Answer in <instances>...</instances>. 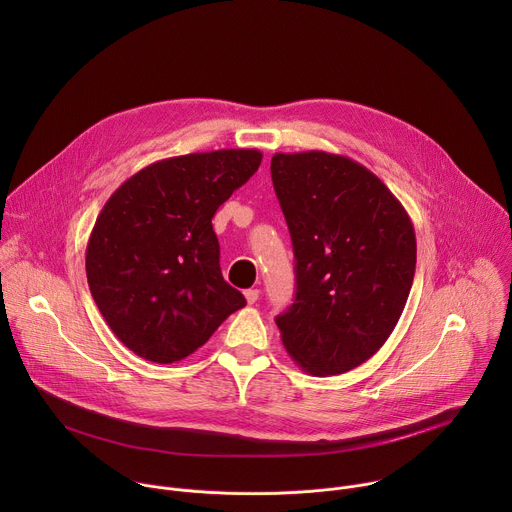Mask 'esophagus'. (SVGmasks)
Listing matches in <instances>:
<instances>
[{
  "label": "esophagus",
  "mask_w": 512,
  "mask_h": 512,
  "mask_svg": "<svg viewBox=\"0 0 512 512\" xmlns=\"http://www.w3.org/2000/svg\"><path fill=\"white\" fill-rule=\"evenodd\" d=\"M259 294H261V291H259V289H255V287L245 289V300H247L249 304H255V302L259 300Z\"/></svg>",
  "instance_id": "obj_1"
}]
</instances>
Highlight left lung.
<instances>
[{"instance_id": "8db88e82", "label": "left lung", "mask_w": 512, "mask_h": 512, "mask_svg": "<svg viewBox=\"0 0 512 512\" xmlns=\"http://www.w3.org/2000/svg\"><path fill=\"white\" fill-rule=\"evenodd\" d=\"M271 180L296 255V300L275 318L281 342L314 377L348 373L403 314L417 259L411 218L346 156L275 154Z\"/></svg>"}]
</instances>
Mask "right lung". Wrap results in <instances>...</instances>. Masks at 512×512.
<instances>
[{"label": "right lung", "mask_w": 512, "mask_h": 512, "mask_svg": "<svg viewBox=\"0 0 512 512\" xmlns=\"http://www.w3.org/2000/svg\"><path fill=\"white\" fill-rule=\"evenodd\" d=\"M259 150H216L145 166L105 202L87 245V281L113 334L170 364L245 308L221 273L212 216L259 168Z\"/></svg>", "instance_id": "right-lung-1"}]
</instances>
